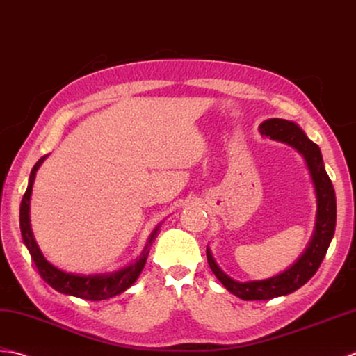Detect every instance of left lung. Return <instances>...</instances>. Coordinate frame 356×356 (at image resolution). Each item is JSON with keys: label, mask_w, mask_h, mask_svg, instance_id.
Returning <instances> with one entry per match:
<instances>
[{"label": "left lung", "mask_w": 356, "mask_h": 356, "mask_svg": "<svg viewBox=\"0 0 356 356\" xmlns=\"http://www.w3.org/2000/svg\"><path fill=\"white\" fill-rule=\"evenodd\" d=\"M259 131L265 137L294 147L305 158L315 196H317V216H315V230L303 254L288 270L265 280L238 282L228 277L218 266L207 247V260L213 274L232 294L242 300H270L288 296L303 286L317 273L323 259H325L330 241L334 238L337 222L335 191L332 181L326 173L320 147L306 137V134L297 123L285 120V118H268L264 123H260Z\"/></svg>", "instance_id": "8db88e82"}]
</instances>
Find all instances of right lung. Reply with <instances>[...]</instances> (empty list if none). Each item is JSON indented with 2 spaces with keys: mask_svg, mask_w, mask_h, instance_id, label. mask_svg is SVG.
<instances>
[{
  "mask_svg": "<svg viewBox=\"0 0 356 356\" xmlns=\"http://www.w3.org/2000/svg\"><path fill=\"white\" fill-rule=\"evenodd\" d=\"M45 158L47 155L42 156L41 160L33 165V169H31L27 191L22 196L21 207H19V227H21L22 241L26 243V247L30 252L31 259H33L39 274H41V277L49 283L53 289L62 292V294L79 297L83 300L99 302V300H106V298L122 294V292H124L126 289L131 288L134 283H136L138 275L141 274V271H143L146 259L149 254V247H151L154 239L156 238L161 224L155 228L151 236H149L146 247L136 262L124 268H120L118 271L83 275V274H74V273H67V271L59 270L58 266H54L44 257V254L41 252V250H39L38 243L35 241V236H33V232H31V225H30L31 188H33L36 172L39 168H41V164L44 163Z\"/></svg>",
  "mask_w": 356,
  "mask_h": 356,
  "instance_id": "1",
  "label": "right lung"
}]
</instances>
